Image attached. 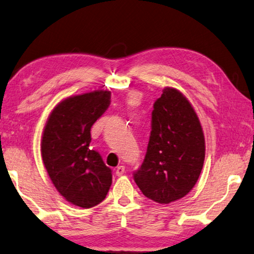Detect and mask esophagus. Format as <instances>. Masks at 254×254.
<instances>
[{
    "label": "esophagus",
    "instance_id": "1",
    "mask_svg": "<svg viewBox=\"0 0 254 254\" xmlns=\"http://www.w3.org/2000/svg\"><path fill=\"white\" fill-rule=\"evenodd\" d=\"M115 173H116V175H118V176H122L124 173H126V167H124V166H119L118 168H116Z\"/></svg>",
    "mask_w": 254,
    "mask_h": 254
}]
</instances>
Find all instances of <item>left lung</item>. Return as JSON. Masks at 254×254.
<instances>
[{"instance_id":"8db88e82","label":"left lung","mask_w":254,"mask_h":254,"mask_svg":"<svg viewBox=\"0 0 254 254\" xmlns=\"http://www.w3.org/2000/svg\"><path fill=\"white\" fill-rule=\"evenodd\" d=\"M204 136L194 110L174 88L154 103L147 152L134 182L147 198L170 203L187 195L204 160Z\"/></svg>"}]
</instances>
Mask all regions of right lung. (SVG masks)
Returning a JSON list of instances; mask_svg holds the SVG:
<instances>
[{
    "mask_svg": "<svg viewBox=\"0 0 254 254\" xmlns=\"http://www.w3.org/2000/svg\"><path fill=\"white\" fill-rule=\"evenodd\" d=\"M110 91L70 97L51 113L42 138V157L56 190L74 206L91 208L106 198L112 170L89 146L94 123L107 111Z\"/></svg>",
    "mask_w": 254,
    "mask_h": 254,
    "instance_id": "add662e5",
    "label": "right lung"
}]
</instances>
